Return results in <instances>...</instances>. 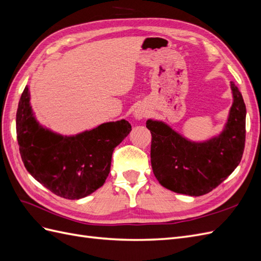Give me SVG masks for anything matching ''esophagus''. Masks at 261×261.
<instances>
[{"instance_id":"esophagus-1","label":"esophagus","mask_w":261,"mask_h":261,"mask_svg":"<svg viewBox=\"0 0 261 261\" xmlns=\"http://www.w3.org/2000/svg\"><path fill=\"white\" fill-rule=\"evenodd\" d=\"M133 115L136 118V120H141V118H144L146 116V112L144 111V110L137 108V109H135V111H134Z\"/></svg>"}]
</instances>
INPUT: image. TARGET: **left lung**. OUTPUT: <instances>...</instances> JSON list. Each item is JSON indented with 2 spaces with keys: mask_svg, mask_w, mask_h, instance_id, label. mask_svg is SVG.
Here are the masks:
<instances>
[{
  "mask_svg": "<svg viewBox=\"0 0 261 261\" xmlns=\"http://www.w3.org/2000/svg\"><path fill=\"white\" fill-rule=\"evenodd\" d=\"M233 103L223 129L202 141L186 138L169 124L149 118L151 167L159 183L172 192L189 196L208 194L240 164L245 147L246 107L242 93L230 83Z\"/></svg>",
  "mask_w": 261,
  "mask_h": 261,
  "instance_id": "left-lung-1",
  "label": "left lung"
}]
</instances>
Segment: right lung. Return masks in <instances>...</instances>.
<instances>
[{"mask_svg": "<svg viewBox=\"0 0 261 261\" xmlns=\"http://www.w3.org/2000/svg\"><path fill=\"white\" fill-rule=\"evenodd\" d=\"M130 130V124L120 120L76 135H62L37 120L29 86L18 103L16 132L25 168L45 188L66 199L84 198L105 184L113 150Z\"/></svg>", "mask_w": 261, "mask_h": 261, "instance_id": "add662e5", "label": "right lung"}]
</instances>
